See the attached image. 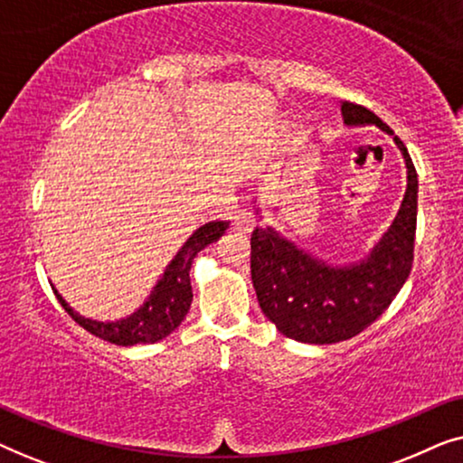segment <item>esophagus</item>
I'll return each instance as SVG.
<instances>
[{"label": "esophagus", "mask_w": 463, "mask_h": 463, "mask_svg": "<svg viewBox=\"0 0 463 463\" xmlns=\"http://www.w3.org/2000/svg\"><path fill=\"white\" fill-rule=\"evenodd\" d=\"M232 225L233 230L240 233H250L252 227H255V214L246 211V208H240V211H236V214L232 217Z\"/></svg>", "instance_id": "1"}]
</instances>
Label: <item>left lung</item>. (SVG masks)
Wrapping results in <instances>:
<instances>
[{"mask_svg": "<svg viewBox=\"0 0 463 463\" xmlns=\"http://www.w3.org/2000/svg\"><path fill=\"white\" fill-rule=\"evenodd\" d=\"M350 126L375 124L394 130L363 105L341 100ZM407 162V194L398 217L371 257L352 268H328L295 249L271 230L250 236V274L259 306L284 337L303 344H337L356 337L382 316L411 274L417 227V173L407 147L394 137Z\"/></svg>", "mask_w": 463, "mask_h": 463, "instance_id": "8db88e82", "label": "left lung"}]
</instances>
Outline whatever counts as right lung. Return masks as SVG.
Masks as SVG:
<instances>
[{"label":"right lung","instance_id":"1","mask_svg":"<svg viewBox=\"0 0 463 463\" xmlns=\"http://www.w3.org/2000/svg\"><path fill=\"white\" fill-rule=\"evenodd\" d=\"M227 230V221H213V223L202 225L200 230L192 233V238L183 244V249L176 252V257L164 271L160 282L151 290L149 299L137 309L128 318L118 322H97L81 318L67 306L65 299L56 293V299L65 312L78 322L81 328L92 333L94 337L109 341L116 345H137V344H156L175 331L181 325L185 314L192 306L194 293L192 282H189V269L192 261L204 246L217 242Z\"/></svg>","mask_w":463,"mask_h":463}]
</instances>
